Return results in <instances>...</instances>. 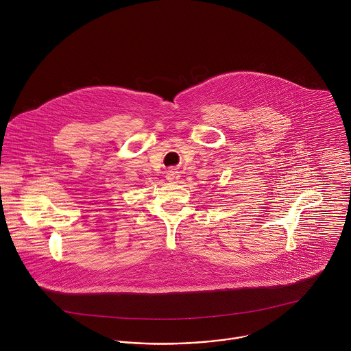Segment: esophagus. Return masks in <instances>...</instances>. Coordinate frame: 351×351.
<instances>
[{
  "label": "esophagus",
  "mask_w": 351,
  "mask_h": 351,
  "mask_svg": "<svg viewBox=\"0 0 351 351\" xmlns=\"http://www.w3.org/2000/svg\"><path fill=\"white\" fill-rule=\"evenodd\" d=\"M166 178L169 180V181H171V182H174V181H177L178 178H180V173L177 171V170H174V169H171V170H169L167 173H166Z\"/></svg>",
  "instance_id": "obj_1"
}]
</instances>
